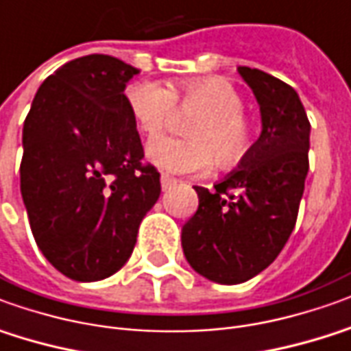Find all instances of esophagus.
Masks as SVG:
<instances>
[{
  "label": "esophagus",
  "instance_id": "34e87169",
  "mask_svg": "<svg viewBox=\"0 0 351 351\" xmlns=\"http://www.w3.org/2000/svg\"><path fill=\"white\" fill-rule=\"evenodd\" d=\"M176 183H178V180H176V178H170V176H166V173H164V176H162V178H160L162 191L171 189V187H173Z\"/></svg>",
  "mask_w": 351,
  "mask_h": 351
}]
</instances>
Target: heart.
Listing matches in <instances>:
<instances>
[{
	"label": "heart",
	"instance_id": "obj_1",
	"mask_svg": "<svg viewBox=\"0 0 351 351\" xmlns=\"http://www.w3.org/2000/svg\"><path fill=\"white\" fill-rule=\"evenodd\" d=\"M128 108L147 137L158 135L173 116V106L195 112L185 124L189 137H158L149 143V160L168 173L206 170L212 158L219 166L235 164L252 143V130L243 114V97L227 80H191L180 88L164 89L151 82L134 84L125 91Z\"/></svg>",
	"mask_w": 351,
	"mask_h": 351
}]
</instances>
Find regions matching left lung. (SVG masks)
Wrapping results in <instances>:
<instances>
[{"instance_id":"left-lung-1","label":"left lung","mask_w":351,"mask_h":351,"mask_svg":"<svg viewBox=\"0 0 351 351\" xmlns=\"http://www.w3.org/2000/svg\"><path fill=\"white\" fill-rule=\"evenodd\" d=\"M260 106L262 134L239 170L199 195L181 227L189 265L208 281L239 285L263 271L291 237L308 176L309 125L300 97L279 78L239 66Z\"/></svg>"}]
</instances>
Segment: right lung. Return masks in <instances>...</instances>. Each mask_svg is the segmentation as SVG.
Segmentation results:
<instances>
[{"mask_svg":"<svg viewBox=\"0 0 351 351\" xmlns=\"http://www.w3.org/2000/svg\"><path fill=\"white\" fill-rule=\"evenodd\" d=\"M135 74L110 55L70 60L40 86L24 120L21 193L32 235L74 281L118 271L160 197L124 95Z\"/></svg>","mask_w":351,"mask_h":351,"instance_id":"1","label":"right lung"}]
</instances>
